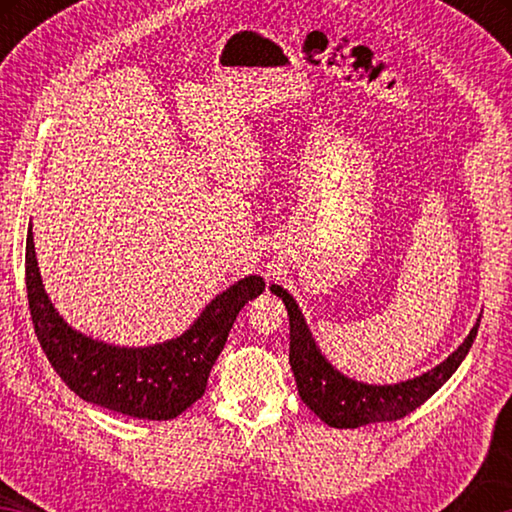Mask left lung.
Returning <instances> with one entry per match:
<instances>
[{
	"label": "left lung",
	"instance_id": "8db88e82",
	"mask_svg": "<svg viewBox=\"0 0 512 512\" xmlns=\"http://www.w3.org/2000/svg\"><path fill=\"white\" fill-rule=\"evenodd\" d=\"M271 291L277 298H282L289 311V363L293 375H296L302 402L320 420L336 429H357L372 422H393L418 409L461 366L476 339V329H479V323H476L467 339L458 345V350L449 354L440 366L424 372L422 377L402 381L395 386H368L343 377L341 372L329 366L311 339L296 300L277 284H273Z\"/></svg>",
	"mask_w": 512,
	"mask_h": 512
}]
</instances>
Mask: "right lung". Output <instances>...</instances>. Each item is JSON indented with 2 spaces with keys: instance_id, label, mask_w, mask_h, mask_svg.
Wrapping results in <instances>:
<instances>
[{
  "instance_id": "right-lung-1",
  "label": "right lung",
  "mask_w": 512,
  "mask_h": 512,
  "mask_svg": "<svg viewBox=\"0 0 512 512\" xmlns=\"http://www.w3.org/2000/svg\"><path fill=\"white\" fill-rule=\"evenodd\" d=\"M264 287L262 277L248 275L216 296L180 339L153 348H115L74 332L58 316L42 287L31 228L27 235V298L42 352L81 400L131 418L171 420L189 409L205 393L241 307Z\"/></svg>"
}]
</instances>
